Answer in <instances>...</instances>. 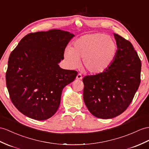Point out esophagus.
I'll use <instances>...</instances> for the list:
<instances>
[{"instance_id": "1", "label": "esophagus", "mask_w": 149, "mask_h": 149, "mask_svg": "<svg viewBox=\"0 0 149 149\" xmlns=\"http://www.w3.org/2000/svg\"><path fill=\"white\" fill-rule=\"evenodd\" d=\"M77 79L78 80H81L82 79V76L81 74H78V75L77 76Z\"/></svg>"}]
</instances>
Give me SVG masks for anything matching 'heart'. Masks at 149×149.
Masks as SVG:
<instances>
[{
    "instance_id": "b5f03b06",
    "label": "heart",
    "mask_w": 149,
    "mask_h": 149,
    "mask_svg": "<svg viewBox=\"0 0 149 149\" xmlns=\"http://www.w3.org/2000/svg\"><path fill=\"white\" fill-rule=\"evenodd\" d=\"M118 47L112 37L103 33H90L79 37L64 54L69 68L75 69L82 59L83 66L92 74H100L111 67Z\"/></svg>"
}]
</instances>
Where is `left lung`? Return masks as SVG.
Wrapping results in <instances>:
<instances>
[{
    "label": "left lung",
    "instance_id": "8db88e82",
    "mask_svg": "<svg viewBox=\"0 0 149 149\" xmlns=\"http://www.w3.org/2000/svg\"><path fill=\"white\" fill-rule=\"evenodd\" d=\"M118 45L116 57L103 73L86 76L83 100L90 113L101 119H111L124 112L140 83L141 61L129 41L114 33Z\"/></svg>",
    "mask_w": 149,
    "mask_h": 149
}]
</instances>
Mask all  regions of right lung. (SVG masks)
<instances>
[{"label": "right lung", "mask_w": 149, "mask_h": 149, "mask_svg": "<svg viewBox=\"0 0 149 149\" xmlns=\"http://www.w3.org/2000/svg\"><path fill=\"white\" fill-rule=\"evenodd\" d=\"M74 37L70 32L56 29L31 33L10 53L7 88L14 106L27 117L45 120L57 111L63 88L78 74L59 65Z\"/></svg>", "instance_id": "1"}]
</instances>
